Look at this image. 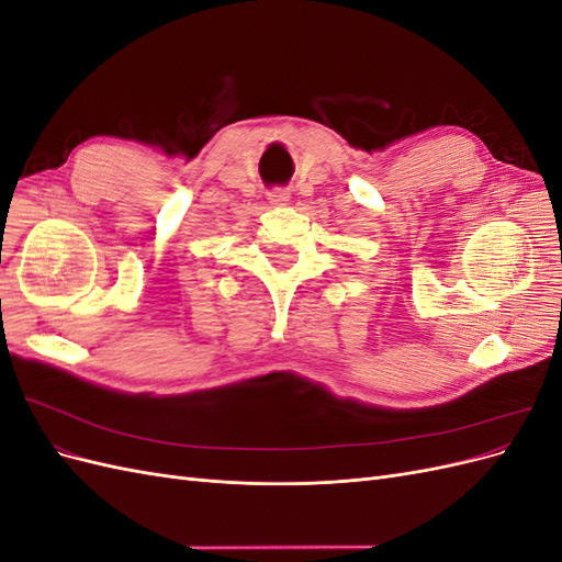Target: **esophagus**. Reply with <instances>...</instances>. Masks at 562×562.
<instances>
[{
	"mask_svg": "<svg viewBox=\"0 0 562 562\" xmlns=\"http://www.w3.org/2000/svg\"><path fill=\"white\" fill-rule=\"evenodd\" d=\"M267 199H269L271 206H285V203L291 201V192H288L285 187H277V190L267 192Z\"/></svg>",
	"mask_w": 562,
	"mask_h": 562,
	"instance_id": "esophagus-1",
	"label": "esophagus"
}]
</instances>
